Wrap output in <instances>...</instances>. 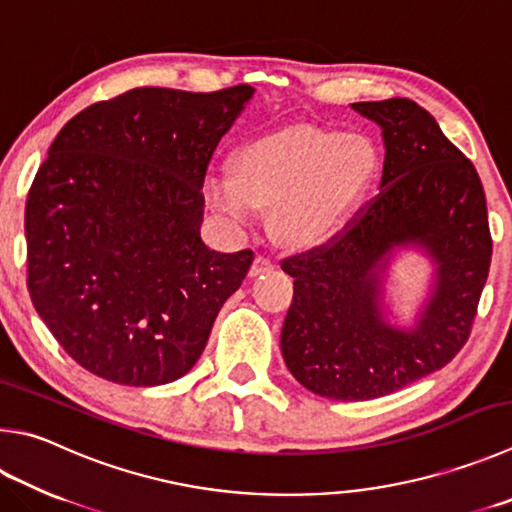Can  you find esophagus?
Segmentation results:
<instances>
[{"label": "esophagus", "mask_w": 512, "mask_h": 512, "mask_svg": "<svg viewBox=\"0 0 512 512\" xmlns=\"http://www.w3.org/2000/svg\"><path fill=\"white\" fill-rule=\"evenodd\" d=\"M275 268V264L271 262V259H266V257H255L253 259V264H250V271H248V275L250 277H259V275H264V273H271Z\"/></svg>", "instance_id": "obj_1"}]
</instances>
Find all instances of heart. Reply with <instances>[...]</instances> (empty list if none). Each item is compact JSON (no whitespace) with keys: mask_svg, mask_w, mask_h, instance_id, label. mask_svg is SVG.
I'll use <instances>...</instances> for the list:
<instances>
[{"mask_svg":"<svg viewBox=\"0 0 512 512\" xmlns=\"http://www.w3.org/2000/svg\"><path fill=\"white\" fill-rule=\"evenodd\" d=\"M380 152L367 134L288 125L239 147L232 176L203 181L210 210L237 228L271 208V228L288 248L320 246L349 224L374 185Z\"/></svg>","mask_w":512,"mask_h":512,"instance_id":"b5f03b06","label":"heart"}]
</instances>
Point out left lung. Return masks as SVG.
I'll list each match as a JSON object with an SVG mask.
<instances>
[{
	"mask_svg": "<svg viewBox=\"0 0 512 512\" xmlns=\"http://www.w3.org/2000/svg\"><path fill=\"white\" fill-rule=\"evenodd\" d=\"M351 109L383 134L380 192L331 244L282 264L293 277L282 356L309 392L369 401L445 367L466 345L492 241L475 165L434 116L407 98ZM407 252L431 271L413 318L401 321L384 286Z\"/></svg>",
	"mask_w": 512,
	"mask_h": 512,
	"instance_id": "1",
	"label": "left lung"
}]
</instances>
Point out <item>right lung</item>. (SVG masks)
I'll list each match as a JSON object with an SVG mask.
<instances>
[{"label": "right lung", "instance_id": "right-lung-1", "mask_svg": "<svg viewBox=\"0 0 512 512\" xmlns=\"http://www.w3.org/2000/svg\"><path fill=\"white\" fill-rule=\"evenodd\" d=\"M253 94L132 89L82 109L55 136L26 199L29 293L91 374L165 385L206 349L253 253L203 244L201 188Z\"/></svg>", "mask_w": 512, "mask_h": 512}]
</instances>
